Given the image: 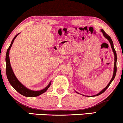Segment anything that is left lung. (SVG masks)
<instances>
[{
	"instance_id": "8db88e82",
	"label": "left lung",
	"mask_w": 123,
	"mask_h": 123,
	"mask_svg": "<svg viewBox=\"0 0 123 123\" xmlns=\"http://www.w3.org/2000/svg\"><path fill=\"white\" fill-rule=\"evenodd\" d=\"M101 31H102V33H103V34H104V36H105V37L107 38V39L108 40L109 42H110V44H111V48H112V51H113L114 54V58H114V61H115V62H114V74H113V76H112V79H111V81H110V83H108V85H107V86H106V87L105 88V89H103V90H102V91L100 92L98 94H97V95H95V96H98V95H100V94L103 93H104V92H105V90H106V89H108V87L110 86V85H111V82H112V81H113V80H114V78H115V75H116V73H117V54H116V51H115V50L114 48L113 42H112V39H111V38L108 35V34H106V33H105V32L104 31V30H101Z\"/></svg>"
}]
</instances>
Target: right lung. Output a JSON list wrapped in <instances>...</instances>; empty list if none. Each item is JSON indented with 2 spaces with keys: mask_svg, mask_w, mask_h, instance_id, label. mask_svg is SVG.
<instances>
[{
  "mask_svg": "<svg viewBox=\"0 0 123 123\" xmlns=\"http://www.w3.org/2000/svg\"><path fill=\"white\" fill-rule=\"evenodd\" d=\"M19 34H17L14 38L12 40V42H11V45L8 48V50L6 52V73L7 78L8 79L9 82L10 83L11 86L18 92V93L21 94V95H23V96H26V97H36V96H38L39 95H42V93L45 92L48 88L50 87V83L48 85V86L46 87L43 90H39V91H33V90H31L30 89L26 88L24 86L22 85L17 77L15 75L14 73H13V71H12V68L11 67V63H10L9 61V50L11 49V46H12V44L13 43L15 38L17 37V36Z\"/></svg>",
  "mask_w": 123,
  "mask_h": 123,
  "instance_id": "right-lung-1",
  "label": "right lung"
}]
</instances>
